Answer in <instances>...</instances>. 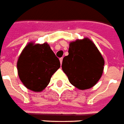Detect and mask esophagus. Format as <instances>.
<instances>
[{"label":"esophagus","instance_id":"34e87169","mask_svg":"<svg viewBox=\"0 0 124 124\" xmlns=\"http://www.w3.org/2000/svg\"><path fill=\"white\" fill-rule=\"evenodd\" d=\"M62 60H63V58H60V64H62Z\"/></svg>","mask_w":124,"mask_h":124}]
</instances>
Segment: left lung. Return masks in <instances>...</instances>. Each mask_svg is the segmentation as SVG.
Here are the masks:
<instances>
[{
    "label": "left lung",
    "instance_id": "left-lung-1",
    "mask_svg": "<svg viewBox=\"0 0 124 124\" xmlns=\"http://www.w3.org/2000/svg\"><path fill=\"white\" fill-rule=\"evenodd\" d=\"M69 54L62 60V68L71 84L81 90L92 87L99 80L104 61L97 46L85 38L70 44Z\"/></svg>",
    "mask_w": 124,
    "mask_h": 124
}]
</instances>
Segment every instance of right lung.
Wrapping results in <instances>:
<instances>
[{"label":"right lung","instance_id":"right-lung-1","mask_svg":"<svg viewBox=\"0 0 124 124\" xmlns=\"http://www.w3.org/2000/svg\"><path fill=\"white\" fill-rule=\"evenodd\" d=\"M60 67L59 59L47 43H29L17 63L20 80L27 89L35 92L43 90Z\"/></svg>","mask_w":124,"mask_h":124}]
</instances>
